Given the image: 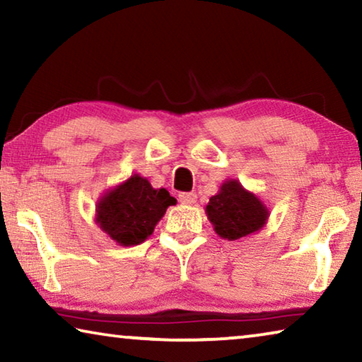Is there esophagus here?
Returning <instances> with one entry per match:
<instances>
[{
	"mask_svg": "<svg viewBox=\"0 0 362 362\" xmlns=\"http://www.w3.org/2000/svg\"><path fill=\"white\" fill-rule=\"evenodd\" d=\"M196 198H198V196H196L194 193H189V192L179 193V201L182 204H194Z\"/></svg>",
	"mask_w": 362,
	"mask_h": 362,
	"instance_id": "esophagus-1",
	"label": "esophagus"
}]
</instances>
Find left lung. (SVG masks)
<instances>
[{"label": "left lung", "mask_w": 362, "mask_h": 362, "mask_svg": "<svg viewBox=\"0 0 362 362\" xmlns=\"http://www.w3.org/2000/svg\"><path fill=\"white\" fill-rule=\"evenodd\" d=\"M207 217L217 235L235 241L260 230L268 217L267 207L240 182L228 180L206 206Z\"/></svg>", "instance_id": "obj_1"}]
</instances>
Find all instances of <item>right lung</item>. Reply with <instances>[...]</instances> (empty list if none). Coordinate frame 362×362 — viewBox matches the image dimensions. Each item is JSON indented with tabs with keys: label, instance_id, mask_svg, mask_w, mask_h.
Returning a JSON list of instances; mask_svg holds the SVG:
<instances>
[{
	"label": "right lung",
	"instance_id": "add662e5",
	"mask_svg": "<svg viewBox=\"0 0 362 362\" xmlns=\"http://www.w3.org/2000/svg\"><path fill=\"white\" fill-rule=\"evenodd\" d=\"M175 199L168 189H155L148 180L132 175L103 196L97 206V223L121 246L144 243Z\"/></svg>",
	"mask_w": 362,
	"mask_h": 362
}]
</instances>
